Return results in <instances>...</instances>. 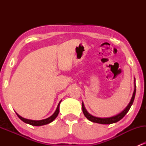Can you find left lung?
Returning <instances> with one entry per match:
<instances>
[{
  "mask_svg": "<svg viewBox=\"0 0 146 146\" xmlns=\"http://www.w3.org/2000/svg\"><path fill=\"white\" fill-rule=\"evenodd\" d=\"M135 93H136V85H135V90H134V93L133 95H132V97L131 98V100H130V103L128 104V105L127 106L126 108H125L121 113H120L118 115H115V116L113 117H107V118H100V117H97L95 116H93V115H90V113H88L87 112V110L85 108L83 102H82V111L84 116L88 119V120L92 122H95V123H101V124H110V123H116V122L119 121V120H121L123 117L126 115V113H128V110H130V107L133 104L134 100H135Z\"/></svg>",
  "mask_w": 146,
  "mask_h": 146,
  "instance_id": "8db88e82",
  "label": "left lung"
}]
</instances>
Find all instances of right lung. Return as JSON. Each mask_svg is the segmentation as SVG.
<instances>
[{
  "instance_id": "1",
  "label": "right lung",
  "mask_w": 146,
  "mask_h": 146,
  "mask_svg": "<svg viewBox=\"0 0 146 146\" xmlns=\"http://www.w3.org/2000/svg\"><path fill=\"white\" fill-rule=\"evenodd\" d=\"M61 101H62V100H61ZM61 101L59 102V104H58V107H57L56 111H55V113H53L51 117H48V118L45 119L38 120V121H37V120L27 119L23 118V117H22L21 116H20V115H18V114H17V113H16V115H18V117H19V118L21 119L23 122H25V123H28V124H30V125H34V126H40V125L48 124V123H51V122L53 121V120H54L56 118L57 116H58V113H59V111H60V102H61Z\"/></svg>"
}]
</instances>
